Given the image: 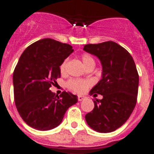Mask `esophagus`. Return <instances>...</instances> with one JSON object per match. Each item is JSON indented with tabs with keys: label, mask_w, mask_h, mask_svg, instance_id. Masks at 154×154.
Returning <instances> with one entry per match:
<instances>
[{
	"label": "esophagus",
	"mask_w": 154,
	"mask_h": 154,
	"mask_svg": "<svg viewBox=\"0 0 154 154\" xmlns=\"http://www.w3.org/2000/svg\"><path fill=\"white\" fill-rule=\"evenodd\" d=\"M83 100H85V97L82 96H78V101H82Z\"/></svg>",
	"instance_id": "34e87169"
}]
</instances>
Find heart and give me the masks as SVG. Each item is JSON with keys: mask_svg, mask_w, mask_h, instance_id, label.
Returning a JSON list of instances; mask_svg holds the SVG:
<instances>
[{"mask_svg": "<svg viewBox=\"0 0 154 154\" xmlns=\"http://www.w3.org/2000/svg\"><path fill=\"white\" fill-rule=\"evenodd\" d=\"M81 60H82V62H83L85 67L90 64H95L94 59L92 58V56L88 54H82ZM66 65H67V60H65L60 66V72L62 73H64L66 72ZM66 85H67V87L69 88H70L74 92H77V93H84L91 85V82L88 81H85V80L72 79L69 80Z\"/></svg>", "mask_w": 154, "mask_h": 154, "instance_id": "b5f03b06", "label": "heart"}]
</instances>
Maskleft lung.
Returning <instances> with one entry per match:
<instances>
[{
  "label": "left lung",
  "instance_id": "1",
  "mask_svg": "<svg viewBox=\"0 0 154 154\" xmlns=\"http://www.w3.org/2000/svg\"><path fill=\"white\" fill-rule=\"evenodd\" d=\"M84 51L97 56L102 65V78L89 94L103 96L93 101L94 108L85 120L97 132H112L127 122L135 107L139 82L135 63L126 49L112 41L85 45Z\"/></svg>",
  "mask_w": 154,
  "mask_h": 154
}]
</instances>
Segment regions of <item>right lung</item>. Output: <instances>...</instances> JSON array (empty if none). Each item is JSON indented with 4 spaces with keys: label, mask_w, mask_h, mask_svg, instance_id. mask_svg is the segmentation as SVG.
<instances>
[{
    "label": "right lung",
    "mask_w": 154,
    "mask_h": 154,
    "mask_svg": "<svg viewBox=\"0 0 154 154\" xmlns=\"http://www.w3.org/2000/svg\"><path fill=\"white\" fill-rule=\"evenodd\" d=\"M73 50L52 38L34 42L21 54L13 72L16 108L28 126L38 131L54 129L62 122L77 96L62 92L55 96L50 88L61 77L60 66Z\"/></svg>",
    "instance_id": "right-lung-1"
}]
</instances>
